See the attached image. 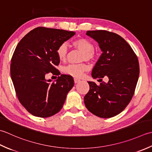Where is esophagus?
Returning a JSON list of instances; mask_svg holds the SVG:
<instances>
[{
	"instance_id": "esophagus-1",
	"label": "esophagus",
	"mask_w": 152,
	"mask_h": 152,
	"mask_svg": "<svg viewBox=\"0 0 152 152\" xmlns=\"http://www.w3.org/2000/svg\"><path fill=\"white\" fill-rule=\"evenodd\" d=\"M80 79H77V78H75L74 79V82H75V83H79V81H80Z\"/></svg>"
}]
</instances>
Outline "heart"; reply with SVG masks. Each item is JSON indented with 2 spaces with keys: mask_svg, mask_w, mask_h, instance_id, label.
<instances>
[{
  "mask_svg": "<svg viewBox=\"0 0 152 152\" xmlns=\"http://www.w3.org/2000/svg\"><path fill=\"white\" fill-rule=\"evenodd\" d=\"M72 45L77 48L83 51L82 60L87 61L92 60L95 57V53L94 51V45L88 40L84 38H78L74 40L72 42ZM57 56L59 60L64 61L66 60L67 54V46L66 43H62L58 46L56 50ZM88 69V66L85 64H69L64 67V72L76 78L81 77L84 72Z\"/></svg>",
  "mask_w": 152,
  "mask_h": 152,
  "instance_id": "obj_1",
  "label": "heart"
}]
</instances>
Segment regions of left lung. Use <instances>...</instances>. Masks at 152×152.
Wrapping results in <instances>:
<instances>
[{
	"label": "left lung",
	"instance_id": "1",
	"mask_svg": "<svg viewBox=\"0 0 152 152\" xmlns=\"http://www.w3.org/2000/svg\"><path fill=\"white\" fill-rule=\"evenodd\" d=\"M86 35L98 43L102 52L92 77L99 80L107 77L109 80L100 85L88 81L90 89L84 97L85 106L95 115L110 118L123 111L133 96L140 73L138 58L131 46L116 33L97 30L88 31Z\"/></svg>",
	"mask_w": 152,
	"mask_h": 152
}]
</instances>
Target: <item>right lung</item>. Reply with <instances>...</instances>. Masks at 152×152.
<instances>
[{
    "label": "right lung",
    "instance_id": "obj_1",
    "mask_svg": "<svg viewBox=\"0 0 152 152\" xmlns=\"http://www.w3.org/2000/svg\"><path fill=\"white\" fill-rule=\"evenodd\" d=\"M75 33L37 27L25 35L12 56L10 75L18 100L33 115L48 117L60 111L74 85L73 77L61 75L55 82L46 74L60 75L56 50Z\"/></svg>",
    "mask_w": 152,
    "mask_h": 152
}]
</instances>
